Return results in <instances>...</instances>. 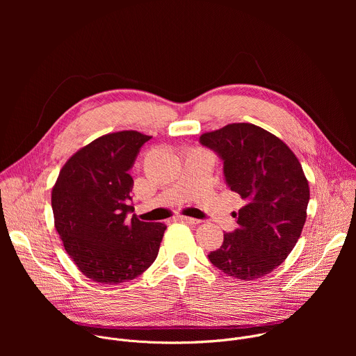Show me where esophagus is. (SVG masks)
Returning <instances> with one entry per match:
<instances>
[{
    "label": "esophagus",
    "mask_w": 356,
    "mask_h": 356,
    "mask_svg": "<svg viewBox=\"0 0 356 356\" xmlns=\"http://www.w3.org/2000/svg\"><path fill=\"white\" fill-rule=\"evenodd\" d=\"M177 220H180V221H183V222H187V224H191V225H195V224H198L200 222V220H195V218H191V217H179Z\"/></svg>",
    "instance_id": "esophagus-1"
}]
</instances>
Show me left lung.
<instances>
[{"label": "left lung", "mask_w": 356, "mask_h": 356, "mask_svg": "<svg viewBox=\"0 0 356 356\" xmlns=\"http://www.w3.org/2000/svg\"><path fill=\"white\" fill-rule=\"evenodd\" d=\"M200 143L222 161L227 186L243 207L232 216L238 228L209 253L210 262L241 280L270 273L300 238L310 200L302 168L289 146L253 124H229L202 134Z\"/></svg>", "instance_id": "left-lung-1"}]
</instances>
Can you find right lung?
Masks as SVG:
<instances>
[{
	"instance_id": "right-lung-1",
	"label": "right lung",
	"mask_w": 356,
	"mask_h": 356,
	"mask_svg": "<svg viewBox=\"0 0 356 356\" xmlns=\"http://www.w3.org/2000/svg\"><path fill=\"white\" fill-rule=\"evenodd\" d=\"M149 139L136 131L99 136L66 162L52 190L56 231L69 257L94 282L132 280L159 253L166 225L128 220L134 211L129 170Z\"/></svg>"
}]
</instances>
